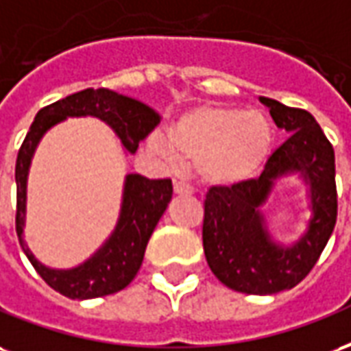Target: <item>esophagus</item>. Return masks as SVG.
Instances as JSON below:
<instances>
[{
    "instance_id": "obj_1",
    "label": "esophagus",
    "mask_w": 351,
    "mask_h": 351,
    "mask_svg": "<svg viewBox=\"0 0 351 351\" xmlns=\"http://www.w3.org/2000/svg\"><path fill=\"white\" fill-rule=\"evenodd\" d=\"M173 193L179 196H189V194H193V186L186 185L185 181H173Z\"/></svg>"
}]
</instances>
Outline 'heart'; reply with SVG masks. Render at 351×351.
Here are the masks:
<instances>
[{"instance_id": "obj_1", "label": "heart", "mask_w": 351, "mask_h": 351, "mask_svg": "<svg viewBox=\"0 0 351 351\" xmlns=\"http://www.w3.org/2000/svg\"><path fill=\"white\" fill-rule=\"evenodd\" d=\"M273 145L275 130L267 116L222 104L189 110L168 125L165 140H149L155 157L196 166L202 181L217 189H235L258 178Z\"/></svg>"}]
</instances>
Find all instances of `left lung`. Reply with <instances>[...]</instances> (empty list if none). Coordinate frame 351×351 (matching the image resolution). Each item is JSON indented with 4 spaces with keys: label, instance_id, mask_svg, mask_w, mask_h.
Returning <instances> with one entry per match:
<instances>
[{
    "label": "left lung",
    "instance_id": "8db88e82",
    "mask_svg": "<svg viewBox=\"0 0 351 351\" xmlns=\"http://www.w3.org/2000/svg\"><path fill=\"white\" fill-rule=\"evenodd\" d=\"M260 102L290 136L258 179L235 189H209L202 239L207 263L224 286L271 295L298 286L318 262L337 222V185L333 145L312 114L267 97ZM288 175H298L307 185L311 219L305 234L284 245L270 235L261 207Z\"/></svg>",
    "mask_w": 351,
    "mask_h": 351
}]
</instances>
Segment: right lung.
<instances>
[{
  "instance_id": "1",
  "label": "right lung",
  "mask_w": 351,
  "mask_h": 351,
  "mask_svg": "<svg viewBox=\"0 0 351 351\" xmlns=\"http://www.w3.org/2000/svg\"><path fill=\"white\" fill-rule=\"evenodd\" d=\"M97 117L114 130L125 151L134 155L138 144L160 121V116L144 102L112 89H84L39 110L25 134L16 158V234L20 247L50 288L71 299H93L127 288L144 260L153 230L172 200L170 179H147L140 173L125 176L119 219L108 239L93 256L71 269H53L39 262L25 245L27 176L37 145L53 125L67 117Z\"/></svg>"
}]
</instances>
